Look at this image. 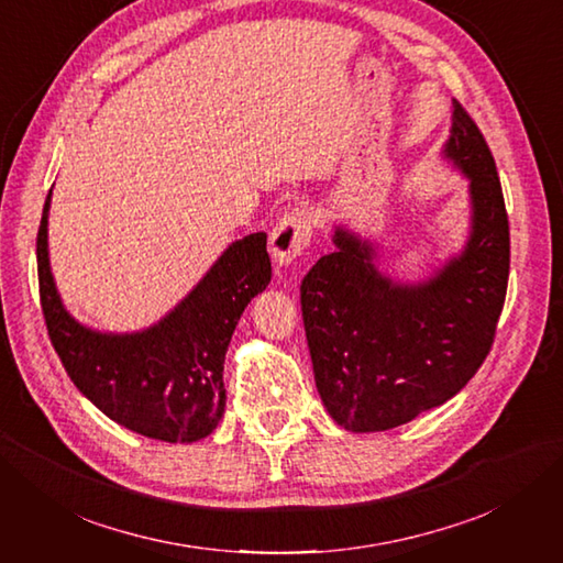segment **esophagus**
<instances>
[{"label": "esophagus", "instance_id": "obj_1", "mask_svg": "<svg viewBox=\"0 0 563 563\" xmlns=\"http://www.w3.org/2000/svg\"><path fill=\"white\" fill-rule=\"evenodd\" d=\"M312 240V220L302 209L288 211L269 232V253L277 267H288Z\"/></svg>", "mask_w": 563, "mask_h": 563}]
</instances>
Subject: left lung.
<instances>
[{"mask_svg":"<svg viewBox=\"0 0 563 563\" xmlns=\"http://www.w3.org/2000/svg\"><path fill=\"white\" fill-rule=\"evenodd\" d=\"M441 159L470 180V228L432 275L399 282L378 244L333 225L335 251L305 275L300 305L317 391L350 432H385L455 397L486 360L509 275V225L490 150L453 100Z\"/></svg>","mask_w":563,"mask_h":563,"instance_id":"1","label":"left lung"}]
</instances>
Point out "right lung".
Instances as JSON below:
<instances>
[{"instance_id": "obj_1", "label": "right lung", "mask_w": 563, "mask_h": 563, "mask_svg": "<svg viewBox=\"0 0 563 563\" xmlns=\"http://www.w3.org/2000/svg\"><path fill=\"white\" fill-rule=\"evenodd\" d=\"M51 187L37 234L48 338L77 389L122 428L168 444L209 437L225 413V352L246 305L272 279L267 234L232 242L192 291L147 329L98 331L63 305L48 261Z\"/></svg>"}]
</instances>
